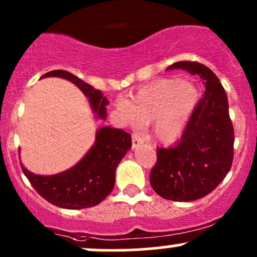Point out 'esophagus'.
Returning a JSON list of instances; mask_svg holds the SVG:
<instances>
[{
    "mask_svg": "<svg viewBox=\"0 0 257 257\" xmlns=\"http://www.w3.org/2000/svg\"><path fill=\"white\" fill-rule=\"evenodd\" d=\"M132 142H133V149H135V148H138L139 145H142V144L144 143V139L139 133L134 132V133L132 134Z\"/></svg>",
    "mask_w": 257,
    "mask_h": 257,
    "instance_id": "34e87169",
    "label": "esophagus"
}]
</instances>
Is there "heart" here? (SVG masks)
Here are the masks:
<instances>
[{"label": "heart", "mask_w": 257, "mask_h": 257, "mask_svg": "<svg viewBox=\"0 0 257 257\" xmlns=\"http://www.w3.org/2000/svg\"><path fill=\"white\" fill-rule=\"evenodd\" d=\"M199 91L180 79H165L140 90L131 101L115 103L118 113L128 124H152L155 139L162 144L178 140L199 103Z\"/></svg>", "instance_id": "b5f03b06"}]
</instances>
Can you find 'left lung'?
Returning a JSON list of instances; mask_svg holds the SVG:
<instances>
[{
	"instance_id": "8db88e82",
	"label": "left lung",
	"mask_w": 257,
	"mask_h": 257,
	"mask_svg": "<svg viewBox=\"0 0 257 257\" xmlns=\"http://www.w3.org/2000/svg\"><path fill=\"white\" fill-rule=\"evenodd\" d=\"M167 69L199 75L206 90L180 142L168 149L157 148L150 183L163 199L194 201L216 189L232 167L234 129L228 98L215 73L199 62H176Z\"/></svg>"
}]
</instances>
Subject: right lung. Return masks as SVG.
<instances>
[{
    "label": "right lung",
    "instance_id": "right-lung-1",
    "mask_svg": "<svg viewBox=\"0 0 257 257\" xmlns=\"http://www.w3.org/2000/svg\"><path fill=\"white\" fill-rule=\"evenodd\" d=\"M60 77L75 84L89 98L94 112L105 119L108 100L100 90L66 70H51L42 75ZM132 148V137L123 129L103 126L98 129L96 140L89 152L70 170L55 176H39L21 163L25 177L45 200L55 206L69 210L92 207L100 204L114 187L115 168Z\"/></svg>",
    "mask_w": 257,
    "mask_h": 257
}]
</instances>
